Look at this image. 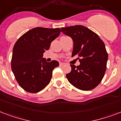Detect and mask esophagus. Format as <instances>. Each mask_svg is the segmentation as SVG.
<instances>
[{"label":"esophagus","mask_w":121,"mask_h":121,"mask_svg":"<svg viewBox=\"0 0 121 121\" xmlns=\"http://www.w3.org/2000/svg\"><path fill=\"white\" fill-rule=\"evenodd\" d=\"M63 65H64V63H60V66H63Z\"/></svg>","instance_id":"1"}]
</instances>
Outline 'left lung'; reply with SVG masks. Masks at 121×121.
<instances>
[{
    "label": "left lung",
    "instance_id": "8db88e82",
    "mask_svg": "<svg viewBox=\"0 0 121 121\" xmlns=\"http://www.w3.org/2000/svg\"><path fill=\"white\" fill-rule=\"evenodd\" d=\"M61 32L72 38V56L77 55L80 63L77 66L70 65L72 70L66 75L68 82L80 90L94 89L101 82L107 68L105 44L96 33L83 26L62 27Z\"/></svg>",
    "mask_w": 121,
    "mask_h": 121
}]
</instances>
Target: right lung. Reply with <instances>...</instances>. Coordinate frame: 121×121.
Instances as JSON below:
<instances>
[{
    "instance_id": "obj_1",
    "label": "right lung",
    "mask_w": 121,
    "mask_h": 121,
    "mask_svg": "<svg viewBox=\"0 0 121 121\" xmlns=\"http://www.w3.org/2000/svg\"><path fill=\"white\" fill-rule=\"evenodd\" d=\"M60 32V28L35 27L24 33L14 44L11 68L20 86L26 92H40L50 82L53 70L59 63L47 62L43 56Z\"/></svg>"
}]
</instances>
